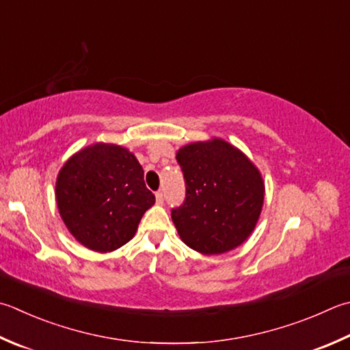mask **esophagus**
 <instances>
[{
    "label": "esophagus",
    "instance_id": "34e87169",
    "mask_svg": "<svg viewBox=\"0 0 350 350\" xmlns=\"http://www.w3.org/2000/svg\"><path fill=\"white\" fill-rule=\"evenodd\" d=\"M155 200H157V204H160V206H161V204L164 202L163 192H157V193H155Z\"/></svg>",
    "mask_w": 350,
    "mask_h": 350
}]
</instances>
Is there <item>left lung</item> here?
<instances>
[{
  "label": "left lung",
  "instance_id": "obj_1",
  "mask_svg": "<svg viewBox=\"0 0 350 350\" xmlns=\"http://www.w3.org/2000/svg\"><path fill=\"white\" fill-rule=\"evenodd\" d=\"M176 161L186 180V201L172 210L181 241L206 256L242 245L256 228L265 198L256 164L219 137L184 144Z\"/></svg>",
  "mask_w": 350,
  "mask_h": 350
}]
</instances>
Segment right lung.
Instances as JSON below:
<instances>
[{
    "mask_svg": "<svg viewBox=\"0 0 350 350\" xmlns=\"http://www.w3.org/2000/svg\"><path fill=\"white\" fill-rule=\"evenodd\" d=\"M129 149L94 143L72 154L56 178V204L71 236L88 250L111 253L133 239L155 204Z\"/></svg>",
    "mask_w": 350,
    "mask_h": 350,
    "instance_id": "right-lung-1",
    "label": "right lung"
}]
</instances>
